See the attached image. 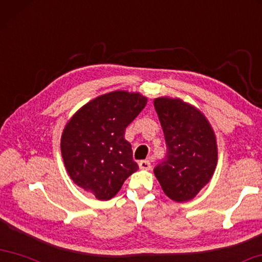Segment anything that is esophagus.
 <instances>
[{
    "mask_svg": "<svg viewBox=\"0 0 262 262\" xmlns=\"http://www.w3.org/2000/svg\"><path fill=\"white\" fill-rule=\"evenodd\" d=\"M139 167H140V169H142V170H149L151 168V163H150V161H148V160L140 161L139 162Z\"/></svg>",
    "mask_w": 262,
    "mask_h": 262,
    "instance_id": "esophagus-1",
    "label": "esophagus"
}]
</instances>
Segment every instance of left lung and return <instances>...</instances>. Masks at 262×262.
<instances>
[{
	"mask_svg": "<svg viewBox=\"0 0 262 262\" xmlns=\"http://www.w3.org/2000/svg\"><path fill=\"white\" fill-rule=\"evenodd\" d=\"M167 155L154 169L164 193L175 202L192 199L209 183L218 161L213 129L201 111L181 99L154 100Z\"/></svg>",
	"mask_w": 262,
	"mask_h": 262,
	"instance_id": "8db88e82",
	"label": "left lung"
}]
</instances>
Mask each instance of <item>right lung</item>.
Wrapping results in <instances>:
<instances>
[{
  "mask_svg": "<svg viewBox=\"0 0 262 262\" xmlns=\"http://www.w3.org/2000/svg\"><path fill=\"white\" fill-rule=\"evenodd\" d=\"M146 103L140 93L115 91L87 102L65 126L60 141L65 168L95 198H113L139 169L124 130Z\"/></svg>",
  "mask_w": 262,
  "mask_h": 262,
  "instance_id": "add662e5",
  "label": "right lung"
}]
</instances>
